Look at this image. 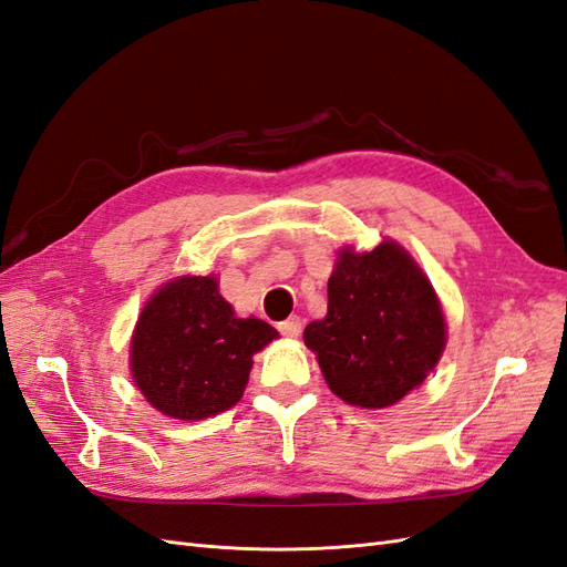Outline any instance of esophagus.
<instances>
[{"mask_svg": "<svg viewBox=\"0 0 567 567\" xmlns=\"http://www.w3.org/2000/svg\"><path fill=\"white\" fill-rule=\"evenodd\" d=\"M279 331L286 338H298L300 331H302V319L300 317H288L286 321L279 323Z\"/></svg>", "mask_w": 567, "mask_h": 567, "instance_id": "1", "label": "esophagus"}]
</instances>
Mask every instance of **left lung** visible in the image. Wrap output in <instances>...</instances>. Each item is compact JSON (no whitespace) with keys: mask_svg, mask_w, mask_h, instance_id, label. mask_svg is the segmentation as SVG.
<instances>
[{"mask_svg":"<svg viewBox=\"0 0 567 567\" xmlns=\"http://www.w3.org/2000/svg\"><path fill=\"white\" fill-rule=\"evenodd\" d=\"M302 338L342 402L385 409L435 369L447 323L414 257L383 241L369 252H338L329 312L307 323Z\"/></svg>","mask_w":567,"mask_h":567,"instance_id":"1","label":"left lung"}]
</instances>
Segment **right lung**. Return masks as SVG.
Listing matches in <instances>:
<instances>
[{"label":"right lung","instance_id":"right-lung-1","mask_svg":"<svg viewBox=\"0 0 567 567\" xmlns=\"http://www.w3.org/2000/svg\"><path fill=\"white\" fill-rule=\"evenodd\" d=\"M277 329L238 319L215 277H179L158 288L136 319L130 369L161 414L200 421L231 409L246 390L252 354Z\"/></svg>","mask_w":567,"mask_h":567}]
</instances>
